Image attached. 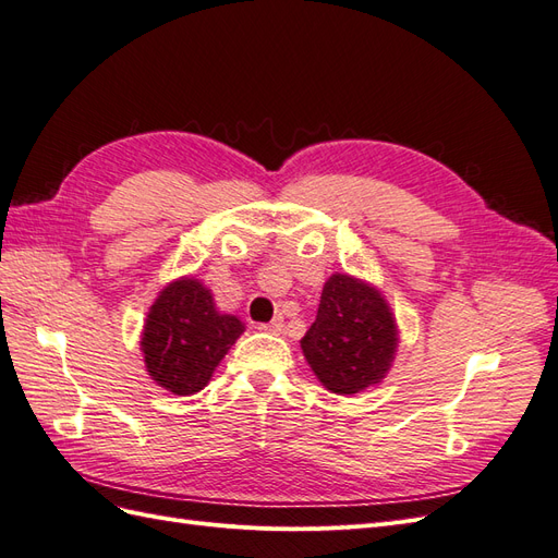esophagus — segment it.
<instances>
[{"instance_id": "obj_1", "label": "esophagus", "mask_w": 558, "mask_h": 558, "mask_svg": "<svg viewBox=\"0 0 558 558\" xmlns=\"http://www.w3.org/2000/svg\"><path fill=\"white\" fill-rule=\"evenodd\" d=\"M260 330H265L269 335H281V330H283V316H277L275 320H269V324H263Z\"/></svg>"}]
</instances>
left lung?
I'll use <instances>...</instances> for the list:
<instances>
[{
  "instance_id": "obj_1",
  "label": "left lung",
  "mask_w": 558,
  "mask_h": 558,
  "mask_svg": "<svg viewBox=\"0 0 558 558\" xmlns=\"http://www.w3.org/2000/svg\"><path fill=\"white\" fill-rule=\"evenodd\" d=\"M398 342L396 316L377 286L335 272L324 283L316 320L300 347L330 393L353 396L384 381Z\"/></svg>"
}]
</instances>
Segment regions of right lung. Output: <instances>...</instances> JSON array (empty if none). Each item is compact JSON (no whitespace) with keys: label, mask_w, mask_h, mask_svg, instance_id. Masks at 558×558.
Listing matches in <instances>:
<instances>
[{"label":"right lung","mask_w":558,"mask_h":558,"mask_svg":"<svg viewBox=\"0 0 558 558\" xmlns=\"http://www.w3.org/2000/svg\"><path fill=\"white\" fill-rule=\"evenodd\" d=\"M244 332L240 316L218 312L211 291L179 277L158 293L142 330L146 373L172 396H193Z\"/></svg>","instance_id":"right-lung-1"}]
</instances>
